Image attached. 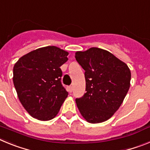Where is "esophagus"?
Wrapping results in <instances>:
<instances>
[{"label": "esophagus", "mask_w": 150, "mask_h": 150, "mask_svg": "<svg viewBox=\"0 0 150 150\" xmlns=\"http://www.w3.org/2000/svg\"><path fill=\"white\" fill-rule=\"evenodd\" d=\"M67 89H68L69 92H72V91H73V86H69L67 87Z\"/></svg>", "instance_id": "1"}]
</instances>
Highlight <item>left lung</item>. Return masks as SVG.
Masks as SVG:
<instances>
[{"label": "left lung", "mask_w": 150, "mask_h": 150, "mask_svg": "<svg viewBox=\"0 0 150 150\" xmlns=\"http://www.w3.org/2000/svg\"><path fill=\"white\" fill-rule=\"evenodd\" d=\"M75 58L84 69L86 79V92L76 98L79 112L90 123L109 120L128 93L129 68L112 53L97 47L76 52Z\"/></svg>", "instance_id": "obj_1"}]
</instances>
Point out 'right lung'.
Here are the masks:
<instances>
[{
  "instance_id": "obj_1",
  "label": "right lung",
  "mask_w": 150,
  "mask_h": 150,
  "mask_svg": "<svg viewBox=\"0 0 150 150\" xmlns=\"http://www.w3.org/2000/svg\"><path fill=\"white\" fill-rule=\"evenodd\" d=\"M68 52L49 46L31 51L13 67V83L18 99L32 117L42 121L53 119L68 92L61 83L60 67Z\"/></svg>"
}]
</instances>
